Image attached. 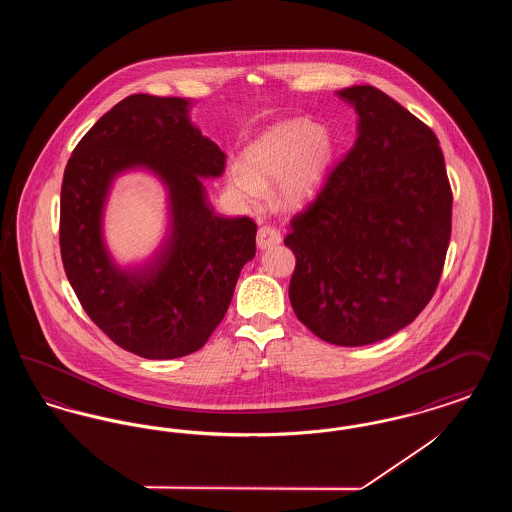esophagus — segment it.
Returning <instances> with one entry per match:
<instances>
[{
    "label": "esophagus",
    "mask_w": 512,
    "mask_h": 512,
    "mask_svg": "<svg viewBox=\"0 0 512 512\" xmlns=\"http://www.w3.org/2000/svg\"><path fill=\"white\" fill-rule=\"evenodd\" d=\"M282 242L280 232L274 226H261L257 232V247L259 249H270Z\"/></svg>",
    "instance_id": "34e87169"
}]
</instances>
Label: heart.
I'll return each mask as SVG.
<instances>
[{
  "label": "heart",
  "instance_id": "obj_1",
  "mask_svg": "<svg viewBox=\"0 0 512 512\" xmlns=\"http://www.w3.org/2000/svg\"><path fill=\"white\" fill-rule=\"evenodd\" d=\"M334 159V144L315 122L282 121L270 126L245 151L244 165L228 171L230 186L247 201H257L263 188L276 182L284 205H301L326 182Z\"/></svg>",
  "mask_w": 512,
  "mask_h": 512
}]
</instances>
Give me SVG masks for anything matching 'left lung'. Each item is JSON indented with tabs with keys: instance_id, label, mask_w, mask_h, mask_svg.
<instances>
[{
	"instance_id": "left-lung-1",
	"label": "left lung",
	"mask_w": 512,
	"mask_h": 512,
	"mask_svg": "<svg viewBox=\"0 0 512 512\" xmlns=\"http://www.w3.org/2000/svg\"><path fill=\"white\" fill-rule=\"evenodd\" d=\"M357 142L293 217V313L320 340L359 347L411 324L438 288L453 195L436 134L374 86L336 92Z\"/></svg>"
}]
</instances>
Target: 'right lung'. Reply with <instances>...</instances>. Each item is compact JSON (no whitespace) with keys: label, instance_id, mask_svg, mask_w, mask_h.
Instances as JSON below:
<instances>
[{"label":"right lung","instance_id":"obj_1","mask_svg":"<svg viewBox=\"0 0 512 512\" xmlns=\"http://www.w3.org/2000/svg\"><path fill=\"white\" fill-rule=\"evenodd\" d=\"M194 99L136 94L122 99L74 147L61 188L59 244L67 278L99 328L144 359H176L203 347L226 315L257 224L219 217L203 180L226 155L190 119ZM155 175L168 192L170 226L140 266L121 268L104 240L114 182Z\"/></svg>","mask_w":512,"mask_h":512}]
</instances>
